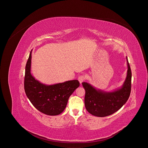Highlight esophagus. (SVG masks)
I'll list each match as a JSON object with an SVG mask.
<instances>
[{
    "label": "esophagus",
    "mask_w": 148,
    "mask_h": 148,
    "mask_svg": "<svg viewBox=\"0 0 148 148\" xmlns=\"http://www.w3.org/2000/svg\"><path fill=\"white\" fill-rule=\"evenodd\" d=\"M86 79V76L85 75H84V74L81 75L78 77V80L79 81L80 84H82V82L85 81Z\"/></svg>",
    "instance_id": "34e87169"
}]
</instances>
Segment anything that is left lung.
<instances>
[{
	"label": "left lung",
	"instance_id": "8db88e82",
	"mask_svg": "<svg viewBox=\"0 0 148 148\" xmlns=\"http://www.w3.org/2000/svg\"><path fill=\"white\" fill-rule=\"evenodd\" d=\"M126 61L127 76L120 89L111 92H105L96 90L87 82L82 83L86 90L85 106L89 113L99 117L107 116L118 111L128 101L131 91L132 73L127 57Z\"/></svg>",
	"mask_w": 148,
	"mask_h": 148
}]
</instances>
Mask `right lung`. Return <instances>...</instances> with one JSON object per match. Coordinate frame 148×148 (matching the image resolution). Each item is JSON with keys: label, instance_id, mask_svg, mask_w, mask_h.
Instances as JSON below:
<instances>
[{"label": "right lung", "instance_id": "1", "mask_svg": "<svg viewBox=\"0 0 148 148\" xmlns=\"http://www.w3.org/2000/svg\"><path fill=\"white\" fill-rule=\"evenodd\" d=\"M32 51L27 60L24 81L26 94L33 106L48 115L60 114L66 107L70 95L79 86L78 80L47 86L36 80L30 73Z\"/></svg>", "mask_w": 148, "mask_h": 148}]
</instances>
